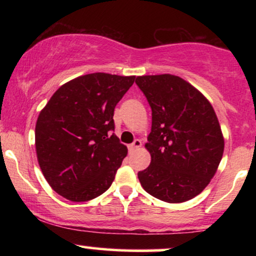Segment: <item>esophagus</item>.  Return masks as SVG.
Masks as SVG:
<instances>
[{
	"instance_id": "obj_1",
	"label": "esophagus",
	"mask_w": 256,
	"mask_h": 256,
	"mask_svg": "<svg viewBox=\"0 0 256 256\" xmlns=\"http://www.w3.org/2000/svg\"><path fill=\"white\" fill-rule=\"evenodd\" d=\"M140 146H142V142H140V140H134V142L131 143V144H128V150H130V152H134V149L140 148Z\"/></svg>"
}]
</instances>
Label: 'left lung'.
Listing matches in <instances>:
<instances>
[{"mask_svg": "<svg viewBox=\"0 0 256 256\" xmlns=\"http://www.w3.org/2000/svg\"><path fill=\"white\" fill-rule=\"evenodd\" d=\"M136 84L152 108L146 144L152 161L138 172L140 185L170 204L192 200L210 184L224 152L216 112L198 89L177 76H142Z\"/></svg>", "mask_w": 256, "mask_h": 256, "instance_id": "1", "label": "left lung"}]
</instances>
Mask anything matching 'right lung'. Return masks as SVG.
<instances>
[{"label": "right lung", "instance_id": "1", "mask_svg": "<svg viewBox=\"0 0 256 256\" xmlns=\"http://www.w3.org/2000/svg\"><path fill=\"white\" fill-rule=\"evenodd\" d=\"M136 80L90 73L64 84L38 116V164L54 192L73 202L102 195L128 154L114 131V108Z\"/></svg>", "mask_w": 256, "mask_h": 256}]
</instances>
